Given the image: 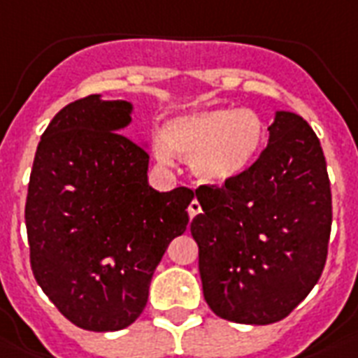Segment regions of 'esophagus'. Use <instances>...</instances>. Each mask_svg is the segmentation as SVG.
Returning <instances> with one entry per match:
<instances>
[{
	"label": "esophagus",
	"instance_id": "34e87169",
	"mask_svg": "<svg viewBox=\"0 0 358 358\" xmlns=\"http://www.w3.org/2000/svg\"><path fill=\"white\" fill-rule=\"evenodd\" d=\"M187 212H189V217H195L197 214H201V203H199L197 199H193V201H191Z\"/></svg>",
	"mask_w": 358,
	"mask_h": 358
}]
</instances>
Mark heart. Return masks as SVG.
I'll return each instance as SVG.
<instances>
[{
	"mask_svg": "<svg viewBox=\"0 0 358 358\" xmlns=\"http://www.w3.org/2000/svg\"><path fill=\"white\" fill-rule=\"evenodd\" d=\"M264 138L263 118L252 108L208 106L169 120L152 146L163 163H171L174 154L184 155L199 178L227 184L255 161Z\"/></svg>",
	"mask_w": 358,
	"mask_h": 358,
	"instance_id": "1",
	"label": "heart"
}]
</instances>
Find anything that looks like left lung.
<instances>
[{
  "mask_svg": "<svg viewBox=\"0 0 358 358\" xmlns=\"http://www.w3.org/2000/svg\"><path fill=\"white\" fill-rule=\"evenodd\" d=\"M259 159L223 185H201L191 222L204 300L242 324L282 321L306 299L327 263L331 182L317 135L278 110Z\"/></svg>",
  "mask_w": 358,
  "mask_h": 358,
  "instance_id": "left-lung-1",
  "label": "left lung"
}]
</instances>
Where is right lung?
<instances>
[{
	"mask_svg": "<svg viewBox=\"0 0 358 358\" xmlns=\"http://www.w3.org/2000/svg\"><path fill=\"white\" fill-rule=\"evenodd\" d=\"M131 110L101 95L64 106L41 136L27 185L34 276L84 331H122L143 313L155 266L189 222L195 193L155 191L148 152L122 135Z\"/></svg>",
	"mask_w": 358,
	"mask_h": 358,
	"instance_id": "add662e5",
	"label": "right lung"
}]
</instances>
